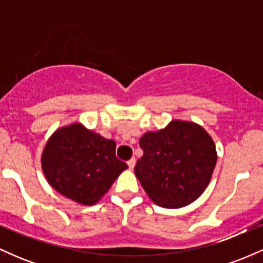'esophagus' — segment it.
<instances>
[{
  "mask_svg": "<svg viewBox=\"0 0 263 263\" xmlns=\"http://www.w3.org/2000/svg\"><path fill=\"white\" fill-rule=\"evenodd\" d=\"M127 164H128L129 170H134V167H135V164H136V159H135V158H131V159H129V161L127 162Z\"/></svg>",
  "mask_w": 263,
  "mask_h": 263,
  "instance_id": "1",
  "label": "esophagus"
}]
</instances>
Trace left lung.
I'll return each instance as SVG.
<instances>
[{
	"instance_id": "1",
	"label": "left lung",
	"mask_w": 263,
	"mask_h": 263,
	"mask_svg": "<svg viewBox=\"0 0 263 263\" xmlns=\"http://www.w3.org/2000/svg\"><path fill=\"white\" fill-rule=\"evenodd\" d=\"M140 147L143 156L136 163V177L147 195L168 209L197 200L206 189L218 159L209 134L197 123L179 120L157 132H146Z\"/></svg>"
}]
</instances>
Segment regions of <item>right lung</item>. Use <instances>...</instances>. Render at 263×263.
I'll return each mask as SVG.
<instances>
[{
	"instance_id": "add662e5",
	"label": "right lung",
	"mask_w": 263,
	"mask_h": 263,
	"mask_svg": "<svg viewBox=\"0 0 263 263\" xmlns=\"http://www.w3.org/2000/svg\"><path fill=\"white\" fill-rule=\"evenodd\" d=\"M116 143L73 123L54 132L42 155V168L57 192L79 204L93 205L127 168Z\"/></svg>"
}]
</instances>
